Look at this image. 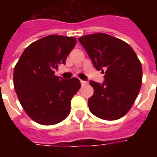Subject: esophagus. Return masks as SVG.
Returning <instances> with one entry per match:
<instances>
[{
	"mask_svg": "<svg viewBox=\"0 0 157 157\" xmlns=\"http://www.w3.org/2000/svg\"><path fill=\"white\" fill-rule=\"evenodd\" d=\"M81 83H82V86H85L87 84V82H85V81H82V80H81Z\"/></svg>",
	"mask_w": 157,
	"mask_h": 157,
	"instance_id": "obj_1",
	"label": "esophagus"
}]
</instances>
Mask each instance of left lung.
<instances>
[{
  "label": "left lung",
  "instance_id": "1",
  "mask_svg": "<svg viewBox=\"0 0 157 157\" xmlns=\"http://www.w3.org/2000/svg\"><path fill=\"white\" fill-rule=\"evenodd\" d=\"M79 42L98 71L105 70V82L90 81L94 89L88 99L92 114L104 120H116L131 109L142 82L141 63L126 42L103 33L81 37Z\"/></svg>",
  "mask_w": 157,
  "mask_h": 157
}]
</instances>
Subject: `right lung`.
I'll list each match as a JSON object with an SVG mask.
<instances>
[{
    "label": "right lung",
    "instance_id": "obj_1",
    "mask_svg": "<svg viewBox=\"0 0 157 157\" xmlns=\"http://www.w3.org/2000/svg\"><path fill=\"white\" fill-rule=\"evenodd\" d=\"M76 39L48 35L24 49L13 71V84L22 109L33 121L56 124L71 112V101L81 87L77 78L63 80L55 75L65 64Z\"/></svg>",
    "mask_w": 157,
    "mask_h": 157
}]
</instances>
